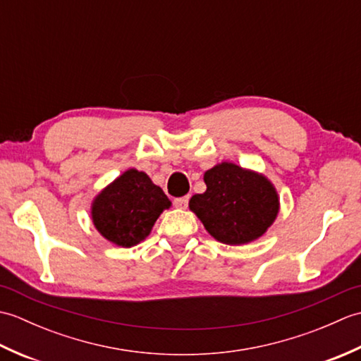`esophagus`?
I'll list each match as a JSON object with an SVG mask.
<instances>
[{
	"label": "esophagus",
	"mask_w": 361,
	"mask_h": 361,
	"mask_svg": "<svg viewBox=\"0 0 361 361\" xmlns=\"http://www.w3.org/2000/svg\"><path fill=\"white\" fill-rule=\"evenodd\" d=\"M175 208H180V209H186L188 204H189V195L186 197H180V198H175L173 200Z\"/></svg>",
	"instance_id": "obj_1"
}]
</instances>
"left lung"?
Wrapping results in <instances>:
<instances>
[{
    "label": "left lung",
    "instance_id": "8db88e82",
    "mask_svg": "<svg viewBox=\"0 0 361 361\" xmlns=\"http://www.w3.org/2000/svg\"><path fill=\"white\" fill-rule=\"evenodd\" d=\"M206 190L189 200V209L217 242L257 240L279 214V195L264 173L221 161L203 175Z\"/></svg>",
    "mask_w": 361,
    "mask_h": 361
}]
</instances>
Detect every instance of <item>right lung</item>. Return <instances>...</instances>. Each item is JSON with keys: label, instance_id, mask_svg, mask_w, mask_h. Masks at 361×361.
I'll list each match as a JSON object with an SVG mask.
<instances>
[{"label": "right lung", "instance_id": "add662e5", "mask_svg": "<svg viewBox=\"0 0 361 361\" xmlns=\"http://www.w3.org/2000/svg\"><path fill=\"white\" fill-rule=\"evenodd\" d=\"M171 200L150 176L128 169L106 185L91 202V221L105 240L132 248L152 233Z\"/></svg>", "mask_w": 361, "mask_h": 361}]
</instances>
